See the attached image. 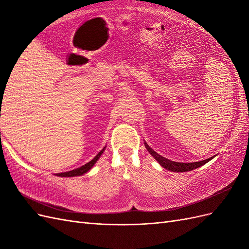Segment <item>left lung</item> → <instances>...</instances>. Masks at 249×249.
Segmentation results:
<instances>
[{"mask_svg":"<svg viewBox=\"0 0 249 249\" xmlns=\"http://www.w3.org/2000/svg\"><path fill=\"white\" fill-rule=\"evenodd\" d=\"M144 145H145L146 149L148 150V153L155 158V159L158 161V163H159L163 168L167 169L169 171H173V172H186V171L193 170L195 168H198V167L202 166V165H205L206 163H208L209 161L212 160L214 157H216V156H213L211 158H208V159H206V160H201V161H198V162H190V163L176 162V161L168 160V159H166V158H164V157L160 156L158 153H156L152 147L148 146L146 142H144Z\"/></svg>","mask_w":249,"mask_h":249,"instance_id":"1","label":"left lung"}]
</instances>
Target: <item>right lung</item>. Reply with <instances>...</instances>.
Masks as SVG:
<instances>
[{"mask_svg": "<svg viewBox=\"0 0 249 249\" xmlns=\"http://www.w3.org/2000/svg\"><path fill=\"white\" fill-rule=\"evenodd\" d=\"M105 148H106V146H105V147L101 150V152L93 158V159H92L91 161H89V162L86 163L85 165H83V166H81V167H79V168H76V169H73V170H71V171L61 172V173H56V176H57V177H61V178H71V177L83 176V175H84V173L88 172L90 169H91V168L94 166V164H95L97 161H99V159L101 158L102 154L104 153Z\"/></svg>", "mask_w": 249, "mask_h": 249, "instance_id": "right-lung-1", "label": "right lung"}]
</instances>
